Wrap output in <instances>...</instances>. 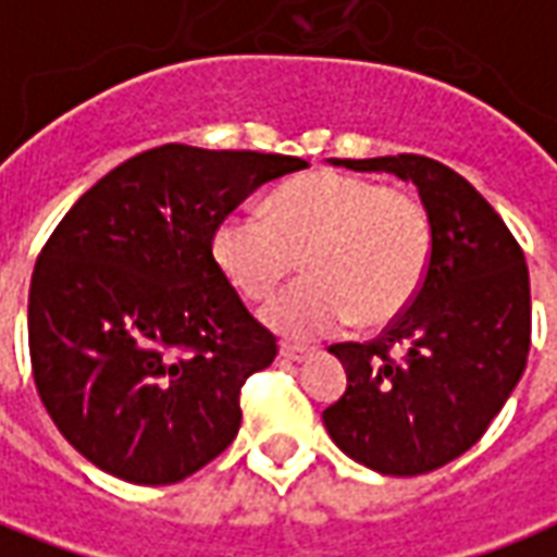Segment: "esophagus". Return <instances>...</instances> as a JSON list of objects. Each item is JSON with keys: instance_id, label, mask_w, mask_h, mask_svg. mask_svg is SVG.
<instances>
[{"instance_id": "esophagus-1", "label": "esophagus", "mask_w": 557, "mask_h": 557, "mask_svg": "<svg viewBox=\"0 0 557 557\" xmlns=\"http://www.w3.org/2000/svg\"><path fill=\"white\" fill-rule=\"evenodd\" d=\"M310 355H313V351L304 349V346H289V343H283V346H280V358H286V361L301 363V361H307Z\"/></svg>"}]
</instances>
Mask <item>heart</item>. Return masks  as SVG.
I'll return each mask as SVG.
<instances>
[{"instance_id": "obj_1", "label": "heart", "mask_w": 557, "mask_h": 557, "mask_svg": "<svg viewBox=\"0 0 557 557\" xmlns=\"http://www.w3.org/2000/svg\"><path fill=\"white\" fill-rule=\"evenodd\" d=\"M211 253L247 298H265L307 265L310 277L262 307L286 337H322L355 319L375 327L418 295L432 226L418 196L349 172L315 170L268 196V214L238 208L220 220Z\"/></svg>"}]
</instances>
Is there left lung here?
<instances>
[{
	"instance_id": "obj_1",
	"label": "left lung",
	"mask_w": 557,
	"mask_h": 557,
	"mask_svg": "<svg viewBox=\"0 0 557 557\" xmlns=\"http://www.w3.org/2000/svg\"><path fill=\"white\" fill-rule=\"evenodd\" d=\"M331 163L414 184L430 214L432 253L414 301L382 337L331 346L349 385L322 420L355 462L394 478L426 474L478 444L525 373V256L495 208L438 160Z\"/></svg>"
}]
</instances>
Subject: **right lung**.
<instances>
[{"label":"right lung","instance_id":"obj_1","mask_svg":"<svg viewBox=\"0 0 557 557\" xmlns=\"http://www.w3.org/2000/svg\"><path fill=\"white\" fill-rule=\"evenodd\" d=\"M307 160L148 148L91 184L29 286V355L50 418L107 474L166 486L238 435L242 385L277 355L211 253L218 223Z\"/></svg>","mask_w":557,"mask_h":557}]
</instances>
